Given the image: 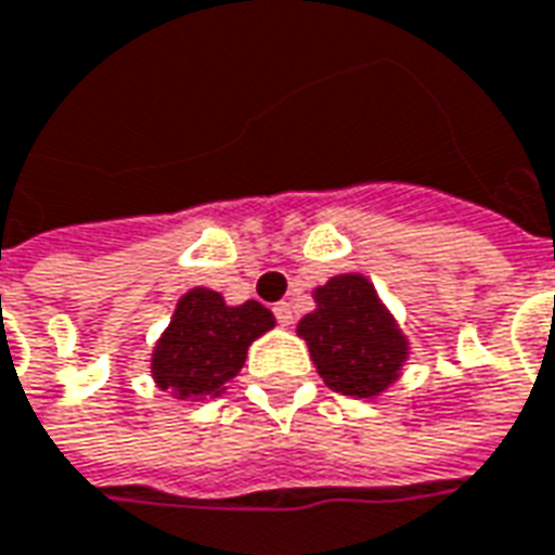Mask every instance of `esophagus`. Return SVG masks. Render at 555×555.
Here are the masks:
<instances>
[{"label":"esophagus","instance_id":"34e87169","mask_svg":"<svg viewBox=\"0 0 555 555\" xmlns=\"http://www.w3.org/2000/svg\"><path fill=\"white\" fill-rule=\"evenodd\" d=\"M274 317H278L281 326H293V308H289V301H278L274 305Z\"/></svg>","mask_w":555,"mask_h":555}]
</instances>
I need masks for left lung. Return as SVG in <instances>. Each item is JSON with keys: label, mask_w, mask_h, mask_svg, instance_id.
<instances>
[{"label": "left lung", "mask_w": 555, "mask_h": 555, "mask_svg": "<svg viewBox=\"0 0 555 555\" xmlns=\"http://www.w3.org/2000/svg\"><path fill=\"white\" fill-rule=\"evenodd\" d=\"M314 311L299 320L317 374L328 389L350 399H377L401 377L411 341L374 284L344 271L314 289Z\"/></svg>", "instance_id": "obj_1"}]
</instances>
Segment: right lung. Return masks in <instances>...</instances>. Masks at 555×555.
<instances>
[{
    "mask_svg": "<svg viewBox=\"0 0 555 555\" xmlns=\"http://www.w3.org/2000/svg\"><path fill=\"white\" fill-rule=\"evenodd\" d=\"M269 328H274V314L266 305L254 299L227 305L217 289L193 286L156 338L151 377L171 399H214L227 392L229 380L244 369L250 344Z\"/></svg>",
    "mask_w": 555,
    "mask_h": 555,
    "instance_id": "1",
    "label": "right lung"
}]
</instances>
